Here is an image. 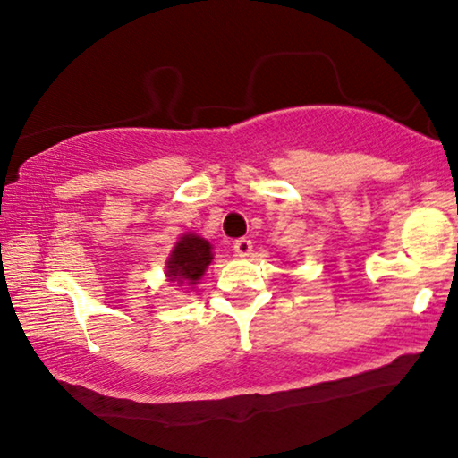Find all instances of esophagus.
<instances>
[{
	"label": "esophagus",
	"mask_w": 458,
	"mask_h": 458,
	"mask_svg": "<svg viewBox=\"0 0 458 458\" xmlns=\"http://www.w3.org/2000/svg\"><path fill=\"white\" fill-rule=\"evenodd\" d=\"M234 252L238 257H249L252 252L250 238H238V241H234Z\"/></svg>",
	"instance_id": "34e87169"
}]
</instances>
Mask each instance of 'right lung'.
Listing matches in <instances>:
<instances>
[{
	"instance_id": "obj_1",
	"label": "right lung",
	"mask_w": 458,
	"mask_h": 458,
	"mask_svg": "<svg viewBox=\"0 0 458 458\" xmlns=\"http://www.w3.org/2000/svg\"><path fill=\"white\" fill-rule=\"evenodd\" d=\"M209 263H212V246H209V242L195 234H185L173 249L166 268H169L171 281H187L193 285Z\"/></svg>"
}]
</instances>
